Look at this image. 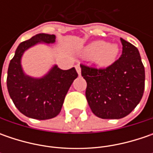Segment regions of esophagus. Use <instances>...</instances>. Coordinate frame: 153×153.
I'll use <instances>...</instances> for the list:
<instances>
[{
  "instance_id": "1",
  "label": "esophagus",
  "mask_w": 153,
  "mask_h": 153,
  "mask_svg": "<svg viewBox=\"0 0 153 153\" xmlns=\"http://www.w3.org/2000/svg\"><path fill=\"white\" fill-rule=\"evenodd\" d=\"M76 71H77L78 75H79V76H81V66H80L79 64L76 65Z\"/></svg>"
}]
</instances>
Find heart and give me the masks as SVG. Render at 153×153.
<instances>
[{"mask_svg": "<svg viewBox=\"0 0 153 153\" xmlns=\"http://www.w3.org/2000/svg\"><path fill=\"white\" fill-rule=\"evenodd\" d=\"M119 53L118 46L109 44L104 41H95L83 48L82 55L93 59L100 66H107L116 60Z\"/></svg>", "mask_w": 153, "mask_h": 153, "instance_id": "heart-1", "label": "heart"}]
</instances>
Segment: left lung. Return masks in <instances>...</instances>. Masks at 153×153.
I'll list each match as a JSON object with an SVG mask.
<instances>
[{
    "label": "left lung",
    "mask_w": 153,
    "mask_h": 153,
    "mask_svg": "<svg viewBox=\"0 0 153 153\" xmlns=\"http://www.w3.org/2000/svg\"><path fill=\"white\" fill-rule=\"evenodd\" d=\"M120 58L105 68L81 64L87 82L86 98L93 113L103 119H120L136 107L143 96L145 68L136 47L120 38Z\"/></svg>",
    "instance_id": "left-lung-1"
}]
</instances>
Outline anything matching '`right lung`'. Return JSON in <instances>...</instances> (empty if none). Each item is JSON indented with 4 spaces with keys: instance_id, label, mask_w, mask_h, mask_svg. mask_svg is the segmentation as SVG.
Segmentation results:
<instances>
[{
    "instance_id": "1",
    "label": "right lung",
    "mask_w": 153,
    "mask_h": 153,
    "mask_svg": "<svg viewBox=\"0 0 153 153\" xmlns=\"http://www.w3.org/2000/svg\"><path fill=\"white\" fill-rule=\"evenodd\" d=\"M54 35L38 34L21 42L9 63L7 86L9 95L21 113L38 120L50 119L60 112L65 95L78 74L75 68L64 71L54 65L42 78L24 73L21 57L29 48L39 42L53 43Z\"/></svg>"
}]
</instances>
